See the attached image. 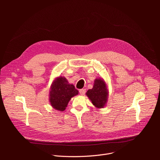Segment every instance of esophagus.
Wrapping results in <instances>:
<instances>
[{
	"label": "esophagus",
	"instance_id": "1",
	"mask_svg": "<svg viewBox=\"0 0 160 160\" xmlns=\"http://www.w3.org/2000/svg\"><path fill=\"white\" fill-rule=\"evenodd\" d=\"M85 92H86V90H85V88H82V89H80V90H79L80 94L81 96L84 95V94H85Z\"/></svg>",
	"mask_w": 160,
	"mask_h": 160
}]
</instances>
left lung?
Listing matches in <instances>:
<instances>
[{"label": "left lung", "instance_id": "8db88e82", "mask_svg": "<svg viewBox=\"0 0 160 160\" xmlns=\"http://www.w3.org/2000/svg\"><path fill=\"white\" fill-rule=\"evenodd\" d=\"M85 94L96 108H103L106 106L108 100V85L103 78H96L92 88L88 90Z\"/></svg>", "mask_w": 160, "mask_h": 160}]
</instances>
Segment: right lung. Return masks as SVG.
I'll use <instances>...</instances> for the list:
<instances>
[{
	"mask_svg": "<svg viewBox=\"0 0 160 160\" xmlns=\"http://www.w3.org/2000/svg\"><path fill=\"white\" fill-rule=\"evenodd\" d=\"M78 94V90L64 77H56L49 90V102L55 109L63 111L71 99Z\"/></svg>",
	"mask_w": 160,
	"mask_h": 160,
	"instance_id": "1",
	"label": "right lung"
}]
</instances>
